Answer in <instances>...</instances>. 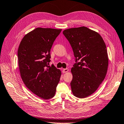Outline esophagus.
<instances>
[{"label": "esophagus", "instance_id": "obj_1", "mask_svg": "<svg viewBox=\"0 0 124 124\" xmlns=\"http://www.w3.org/2000/svg\"><path fill=\"white\" fill-rule=\"evenodd\" d=\"M69 70L68 69H63L62 70V72L63 73H67L69 72Z\"/></svg>", "mask_w": 124, "mask_h": 124}]
</instances>
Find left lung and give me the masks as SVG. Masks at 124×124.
<instances>
[{
    "label": "left lung",
    "mask_w": 124,
    "mask_h": 124,
    "mask_svg": "<svg viewBox=\"0 0 124 124\" xmlns=\"http://www.w3.org/2000/svg\"><path fill=\"white\" fill-rule=\"evenodd\" d=\"M63 34L71 45L76 62L79 60L71 69L72 93L77 98H86L105 78L108 64L107 47L101 35L87 27L66 29Z\"/></svg>",
    "instance_id": "left-lung-1"
}]
</instances>
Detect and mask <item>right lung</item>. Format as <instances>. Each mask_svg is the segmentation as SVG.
I'll return each mask as SVG.
<instances>
[{"label":"right lung","instance_id":"right-lung-1","mask_svg":"<svg viewBox=\"0 0 124 124\" xmlns=\"http://www.w3.org/2000/svg\"><path fill=\"white\" fill-rule=\"evenodd\" d=\"M61 29L37 27L26 34L17 51L20 75L33 93L47 100L54 97L61 71L52 65L50 49Z\"/></svg>","mask_w":124,"mask_h":124}]
</instances>
